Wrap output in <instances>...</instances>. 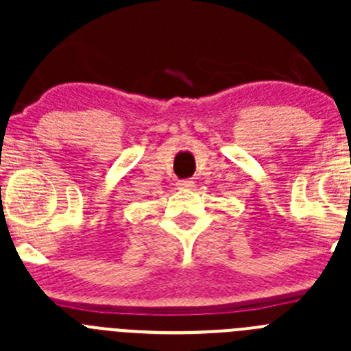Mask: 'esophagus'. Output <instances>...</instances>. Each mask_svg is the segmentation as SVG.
Here are the masks:
<instances>
[{
	"mask_svg": "<svg viewBox=\"0 0 351 351\" xmlns=\"http://www.w3.org/2000/svg\"><path fill=\"white\" fill-rule=\"evenodd\" d=\"M193 186H195V182L190 181V179H184V181H179L178 182L179 190H191Z\"/></svg>",
	"mask_w": 351,
	"mask_h": 351,
	"instance_id": "esophagus-1",
	"label": "esophagus"
}]
</instances>
